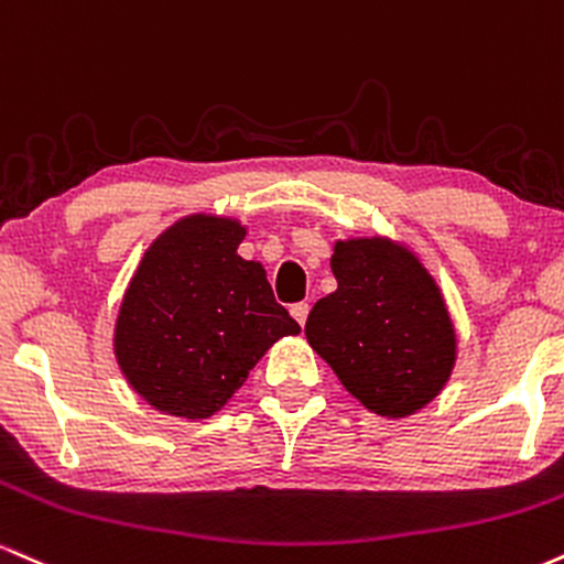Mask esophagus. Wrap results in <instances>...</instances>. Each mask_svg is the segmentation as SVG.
Instances as JSON below:
<instances>
[{"label":"esophagus","mask_w":564,"mask_h":564,"mask_svg":"<svg viewBox=\"0 0 564 564\" xmlns=\"http://www.w3.org/2000/svg\"><path fill=\"white\" fill-rule=\"evenodd\" d=\"M308 311H311L308 303H295V306L290 308V314H293V319L303 327V324H306V319H308Z\"/></svg>","instance_id":"1"}]
</instances>
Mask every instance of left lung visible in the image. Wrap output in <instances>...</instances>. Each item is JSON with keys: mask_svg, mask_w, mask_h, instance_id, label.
<instances>
[{"mask_svg": "<svg viewBox=\"0 0 564 564\" xmlns=\"http://www.w3.org/2000/svg\"><path fill=\"white\" fill-rule=\"evenodd\" d=\"M337 290L311 308L306 337L369 412L409 416L441 393L456 335L427 269L382 237L335 242Z\"/></svg>", "mask_w": 564, "mask_h": 564, "instance_id": "obj_1", "label": "left lung"}]
</instances>
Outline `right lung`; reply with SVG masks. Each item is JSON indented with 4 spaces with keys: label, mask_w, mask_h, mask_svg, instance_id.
Instances as JSON below:
<instances>
[{
    "label": "right lung",
    "mask_w": 564,
    "mask_h": 564,
    "mask_svg": "<svg viewBox=\"0 0 564 564\" xmlns=\"http://www.w3.org/2000/svg\"><path fill=\"white\" fill-rule=\"evenodd\" d=\"M235 218L187 216L150 245L116 322V359L158 412L205 420L267 350L301 327L274 301L261 263L237 256Z\"/></svg>",
    "instance_id": "obj_1"
}]
</instances>
